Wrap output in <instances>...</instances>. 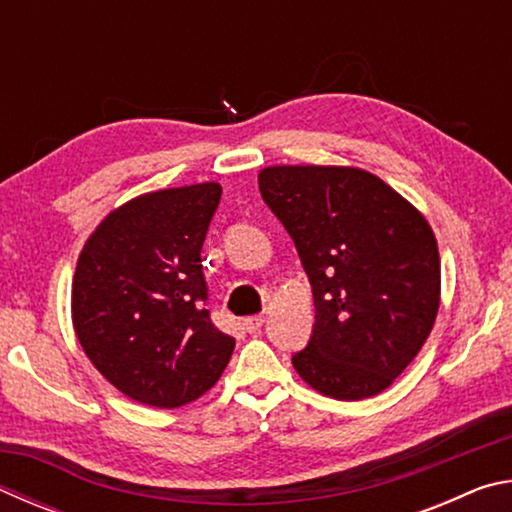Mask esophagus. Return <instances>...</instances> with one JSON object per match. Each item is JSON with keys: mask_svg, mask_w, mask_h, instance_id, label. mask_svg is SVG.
<instances>
[{"mask_svg": "<svg viewBox=\"0 0 512 512\" xmlns=\"http://www.w3.org/2000/svg\"><path fill=\"white\" fill-rule=\"evenodd\" d=\"M262 325H264V316H248V318H244V329H246V332H250V334L259 332V329H262Z\"/></svg>", "mask_w": 512, "mask_h": 512, "instance_id": "esophagus-1", "label": "esophagus"}]
</instances>
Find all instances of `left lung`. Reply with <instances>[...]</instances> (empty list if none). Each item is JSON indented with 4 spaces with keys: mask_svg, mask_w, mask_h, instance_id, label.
<instances>
[{
    "mask_svg": "<svg viewBox=\"0 0 512 512\" xmlns=\"http://www.w3.org/2000/svg\"><path fill=\"white\" fill-rule=\"evenodd\" d=\"M259 192L314 291L316 323L293 368L336 400L381 393L415 359L438 314L440 257L429 223L361 169L268 167Z\"/></svg>",
    "mask_w": 512,
    "mask_h": 512,
    "instance_id": "8db88e82",
    "label": "left lung"
}]
</instances>
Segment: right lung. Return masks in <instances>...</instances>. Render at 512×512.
Wrapping results in <instances>:
<instances>
[{"label": "right lung", "instance_id": "right-lung-1", "mask_svg": "<svg viewBox=\"0 0 512 512\" xmlns=\"http://www.w3.org/2000/svg\"><path fill=\"white\" fill-rule=\"evenodd\" d=\"M219 201L216 183L144 194L106 216L76 264V336L135 402L176 409L198 400L235 350L212 323L201 264Z\"/></svg>", "mask_w": 512, "mask_h": 512}]
</instances>
